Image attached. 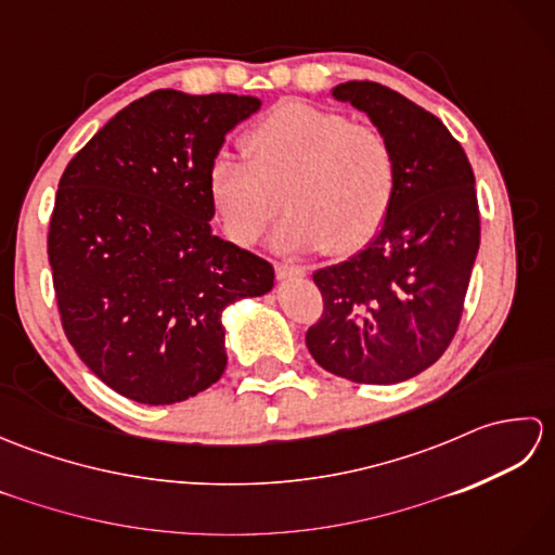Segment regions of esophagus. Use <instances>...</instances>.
<instances>
[{
  "label": "esophagus",
  "mask_w": 555,
  "mask_h": 555,
  "mask_svg": "<svg viewBox=\"0 0 555 555\" xmlns=\"http://www.w3.org/2000/svg\"><path fill=\"white\" fill-rule=\"evenodd\" d=\"M308 274V269L298 267V264H276V276L281 281H288V279H302Z\"/></svg>",
  "instance_id": "obj_1"
}]
</instances>
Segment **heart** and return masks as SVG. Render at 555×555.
<instances>
[{
  "label": "heart",
  "mask_w": 555,
  "mask_h": 555,
  "mask_svg": "<svg viewBox=\"0 0 555 555\" xmlns=\"http://www.w3.org/2000/svg\"><path fill=\"white\" fill-rule=\"evenodd\" d=\"M243 155L217 152L207 193L235 243L262 235L286 185L291 215L274 235L281 250L350 253L382 229L396 195V152L372 126L308 102H284L257 121Z\"/></svg>",
  "instance_id": "obj_1"
}]
</instances>
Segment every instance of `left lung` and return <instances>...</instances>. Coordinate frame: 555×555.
<instances>
[{
	"instance_id": "obj_1",
	"label": "left lung",
	"mask_w": 555,
	"mask_h": 555,
	"mask_svg": "<svg viewBox=\"0 0 555 555\" xmlns=\"http://www.w3.org/2000/svg\"><path fill=\"white\" fill-rule=\"evenodd\" d=\"M332 98L388 138L398 179L374 238L312 274L324 314L305 344L348 382L398 384L431 367L455 336L479 250L475 173L451 131L400 92L348 80Z\"/></svg>"
}]
</instances>
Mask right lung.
<instances>
[{"instance_id": "add662e5", "label": "right lung", "mask_w": 555, "mask_h": 555, "mask_svg": "<svg viewBox=\"0 0 555 555\" xmlns=\"http://www.w3.org/2000/svg\"><path fill=\"white\" fill-rule=\"evenodd\" d=\"M259 107L253 95L155 90L104 124L59 181L47 255L66 338L135 403H181L215 384L223 310L274 288L267 259L209 227V162Z\"/></svg>"}]
</instances>
